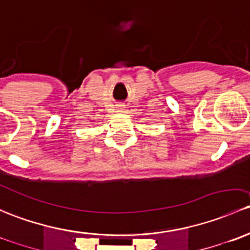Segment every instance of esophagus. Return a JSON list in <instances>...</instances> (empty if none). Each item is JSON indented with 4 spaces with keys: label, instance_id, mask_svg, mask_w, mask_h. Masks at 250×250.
<instances>
[{
    "label": "esophagus",
    "instance_id": "34e87169",
    "mask_svg": "<svg viewBox=\"0 0 250 250\" xmlns=\"http://www.w3.org/2000/svg\"><path fill=\"white\" fill-rule=\"evenodd\" d=\"M124 110H125V106H124V104H118L117 106H115V112H117V113H122V112H124Z\"/></svg>",
    "mask_w": 250,
    "mask_h": 250
}]
</instances>
